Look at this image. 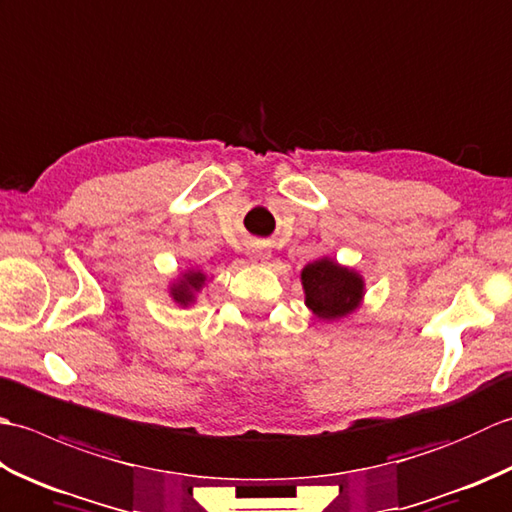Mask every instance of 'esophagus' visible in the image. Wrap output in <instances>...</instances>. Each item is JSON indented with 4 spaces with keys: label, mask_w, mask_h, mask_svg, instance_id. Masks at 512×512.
I'll return each instance as SVG.
<instances>
[{
    "label": "esophagus",
    "mask_w": 512,
    "mask_h": 512,
    "mask_svg": "<svg viewBox=\"0 0 512 512\" xmlns=\"http://www.w3.org/2000/svg\"><path fill=\"white\" fill-rule=\"evenodd\" d=\"M250 259H253V262H264V255L255 253V250H253V253H250Z\"/></svg>",
    "instance_id": "1"
}]
</instances>
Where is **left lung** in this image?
Segmentation results:
<instances>
[{"label": "left lung", "mask_w": 512, "mask_h": 512, "mask_svg": "<svg viewBox=\"0 0 512 512\" xmlns=\"http://www.w3.org/2000/svg\"><path fill=\"white\" fill-rule=\"evenodd\" d=\"M308 308L321 319H339L352 312L363 297V281L330 259L308 264L301 273Z\"/></svg>", "instance_id": "left-lung-1"}]
</instances>
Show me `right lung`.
<instances>
[{"label": "right lung", "instance_id": "add662e5", "mask_svg": "<svg viewBox=\"0 0 512 512\" xmlns=\"http://www.w3.org/2000/svg\"><path fill=\"white\" fill-rule=\"evenodd\" d=\"M202 281H204L202 273H189L187 277H184V281L178 288H173V299L187 306V303L193 299L191 290H198L202 286Z\"/></svg>", "mask_w": 512, "mask_h": 512}]
</instances>
